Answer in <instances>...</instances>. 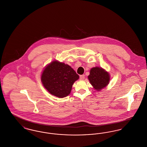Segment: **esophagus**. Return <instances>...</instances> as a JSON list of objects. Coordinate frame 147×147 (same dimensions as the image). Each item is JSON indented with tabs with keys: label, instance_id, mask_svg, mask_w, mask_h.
Masks as SVG:
<instances>
[{
	"label": "esophagus",
	"instance_id": "1",
	"mask_svg": "<svg viewBox=\"0 0 147 147\" xmlns=\"http://www.w3.org/2000/svg\"><path fill=\"white\" fill-rule=\"evenodd\" d=\"M84 79H85V76L84 75H81L80 76V80H84Z\"/></svg>",
	"mask_w": 147,
	"mask_h": 147
}]
</instances>
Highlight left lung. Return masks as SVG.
Listing matches in <instances>:
<instances>
[{
  "label": "left lung",
  "mask_w": 147,
  "mask_h": 147,
  "mask_svg": "<svg viewBox=\"0 0 147 147\" xmlns=\"http://www.w3.org/2000/svg\"><path fill=\"white\" fill-rule=\"evenodd\" d=\"M88 79L95 90L100 91L109 84L110 77L107 71L102 68L96 67L90 69Z\"/></svg>",
  "instance_id": "1"
}]
</instances>
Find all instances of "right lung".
Here are the masks:
<instances>
[{
    "label": "right lung",
    "mask_w": 147,
    "mask_h": 147,
    "mask_svg": "<svg viewBox=\"0 0 147 147\" xmlns=\"http://www.w3.org/2000/svg\"><path fill=\"white\" fill-rule=\"evenodd\" d=\"M79 76L68 64L54 61L46 67L41 79L43 86L49 93L58 98L66 97Z\"/></svg>",
    "instance_id": "add662e5"
}]
</instances>
